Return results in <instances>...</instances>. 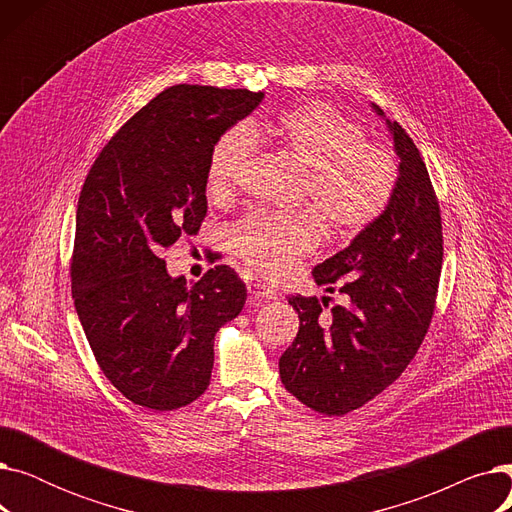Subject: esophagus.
Here are the masks:
<instances>
[{"label":"esophagus","instance_id":"34e87169","mask_svg":"<svg viewBox=\"0 0 512 512\" xmlns=\"http://www.w3.org/2000/svg\"><path fill=\"white\" fill-rule=\"evenodd\" d=\"M247 290H249V297H251V301H253V303H259V301H272V299H276L274 290L265 288L263 284H257V282H249V284H247Z\"/></svg>","mask_w":512,"mask_h":512}]
</instances>
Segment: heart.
<instances>
[{"mask_svg":"<svg viewBox=\"0 0 512 512\" xmlns=\"http://www.w3.org/2000/svg\"><path fill=\"white\" fill-rule=\"evenodd\" d=\"M270 143L303 170L301 199L330 236H355L392 201L398 182L394 155L365 139V130L326 103H307L276 120L232 128L209 155L207 186L228 197L249 168L255 143ZM232 251L267 278H280L319 242L309 215L251 213L232 226Z\"/></svg>","mask_w":512,"mask_h":512,"instance_id":"1","label":"heart"}]
</instances>
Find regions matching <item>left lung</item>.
<instances>
[{"instance_id":"obj_1","label":"left lung","mask_w":512,"mask_h":512,"mask_svg":"<svg viewBox=\"0 0 512 512\" xmlns=\"http://www.w3.org/2000/svg\"><path fill=\"white\" fill-rule=\"evenodd\" d=\"M371 110L400 159L392 201L351 245L315 265V282L328 292L338 284L344 305L324 311L326 297L288 299L301 324L280 357V378L324 415L351 413L400 378L427 334L442 270L440 205L421 153L405 128L375 103Z\"/></svg>"}]
</instances>
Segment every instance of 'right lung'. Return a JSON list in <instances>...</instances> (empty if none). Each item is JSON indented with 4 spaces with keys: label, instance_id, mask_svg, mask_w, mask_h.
Wrapping results in <instances>:
<instances>
[{
    "label": "right lung",
    "instance_id": "right-lung-1",
    "mask_svg": "<svg viewBox=\"0 0 512 512\" xmlns=\"http://www.w3.org/2000/svg\"><path fill=\"white\" fill-rule=\"evenodd\" d=\"M263 101L247 89L161 91L103 147L76 209L72 299L91 351L134 405L172 411L209 386L213 338L247 301L232 267L170 276L164 249L207 213L213 145Z\"/></svg>",
    "mask_w": 512,
    "mask_h": 512
}]
</instances>
